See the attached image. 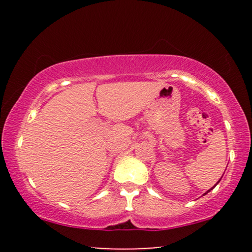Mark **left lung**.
<instances>
[{"instance_id":"1","label":"left lung","mask_w":252,"mask_h":252,"mask_svg":"<svg viewBox=\"0 0 252 252\" xmlns=\"http://www.w3.org/2000/svg\"><path fill=\"white\" fill-rule=\"evenodd\" d=\"M220 180H221V179H220ZM220 180H219V181H220ZM219 181H218V182H219ZM218 182H217V184H218ZM217 184H216L215 186H217ZM215 186H213V187H215ZM213 187H212V188H213ZM212 188H211V189H212ZM211 189H210V190H211ZM210 190H209V191H210ZM206 192H208V191H206ZM206 192H205V194H206Z\"/></svg>"}]
</instances>
